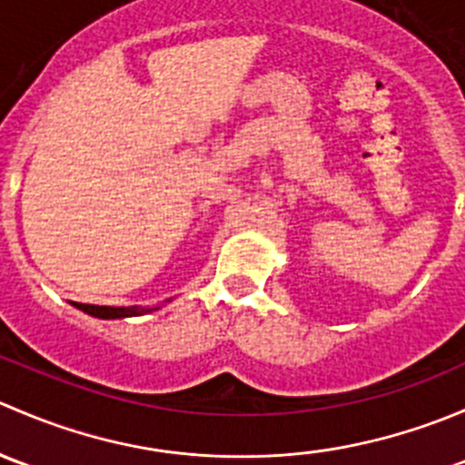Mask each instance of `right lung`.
<instances>
[{
    "instance_id": "add662e5",
    "label": "right lung",
    "mask_w": 465,
    "mask_h": 465,
    "mask_svg": "<svg viewBox=\"0 0 465 465\" xmlns=\"http://www.w3.org/2000/svg\"><path fill=\"white\" fill-rule=\"evenodd\" d=\"M78 311L87 312V315L98 317V320H124V317H137L143 312H153L157 308H139V306H92V303H76L72 302Z\"/></svg>"
}]
</instances>
